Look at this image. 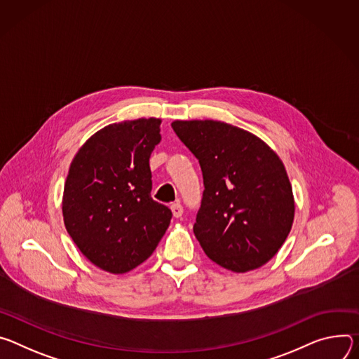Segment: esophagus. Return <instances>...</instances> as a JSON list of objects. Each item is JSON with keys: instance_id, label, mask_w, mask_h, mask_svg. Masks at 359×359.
<instances>
[{"instance_id": "esophagus-1", "label": "esophagus", "mask_w": 359, "mask_h": 359, "mask_svg": "<svg viewBox=\"0 0 359 359\" xmlns=\"http://www.w3.org/2000/svg\"><path fill=\"white\" fill-rule=\"evenodd\" d=\"M171 211H172V215H174L175 218H181L182 214H184V208H182V205H181L180 203L172 204V205H171Z\"/></svg>"}]
</instances>
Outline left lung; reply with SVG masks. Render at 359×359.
I'll return each mask as SVG.
<instances>
[{"label": "left lung", "mask_w": 359, "mask_h": 359, "mask_svg": "<svg viewBox=\"0 0 359 359\" xmlns=\"http://www.w3.org/2000/svg\"><path fill=\"white\" fill-rule=\"evenodd\" d=\"M204 180L194 233L218 265L247 272L266 264L294 221L292 188L278 155L258 137L221 121H174Z\"/></svg>", "instance_id": "1"}]
</instances>
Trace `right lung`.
Listing matches in <instances>:
<instances>
[{
	"label": "right lung",
	"mask_w": 359,
	"mask_h": 359,
	"mask_svg": "<svg viewBox=\"0 0 359 359\" xmlns=\"http://www.w3.org/2000/svg\"><path fill=\"white\" fill-rule=\"evenodd\" d=\"M161 119L107 126L72 159L62 215L75 245L94 265L124 273L151 257L172 212L151 198L149 156Z\"/></svg>",
	"instance_id": "right-lung-1"
}]
</instances>
